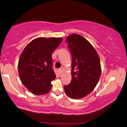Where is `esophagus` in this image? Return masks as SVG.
I'll return each instance as SVG.
<instances>
[{"instance_id":"obj_1","label":"esophagus","mask_w":127,"mask_h":127,"mask_svg":"<svg viewBox=\"0 0 127 127\" xmlns=\"http://www.w3.org/2000/svg\"><path fill=\"white\" fill-rule=\"evenodd\" d=\"M64 68L63 67H61L60 69H59V72L60 73V74H62V73L64 72Z\"/></svg>"}]
</instances>
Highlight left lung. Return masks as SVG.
I'll return each instance as SVG.
<instances>
[{"instance_id": "1", "label": "left lung", "mask_w": 127, "mask_h": 127, "mask_svg": "<svg viewBox=\"0 0 127 127\" xmlns=\"http://www.w3.org/2000/svg\"><path fill=\"white\" fill-rule=\"evenodd\" d=\"M66 39L72 57V81L64 86V91L70 98H82L98 84L101 73L100 57L94 46L83 36L75 33Z\"/></svg>"}]
</instances>
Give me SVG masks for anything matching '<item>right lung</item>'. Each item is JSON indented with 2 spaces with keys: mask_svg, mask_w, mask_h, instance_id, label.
I'll return each instance as SVG.
<instances>
[{
  "mask_svg": "<svg viewBox=\"0 0 127 127\" xmlns=\"http://www.w3.org/2000/svg\"><path fill=\"white\" fill-rule=\"evenodd\" d=\"M62 41V37H38L29 43L22 52L18 63L19 76L32 94L43 95L51 89V82L56 78L52 54Z\"/></svg>",
  "mask_w": 127,
  "mask_h": 127,
  "instance_id": "right-lung-1",
  "label": "right lung"
}]
</instances>
